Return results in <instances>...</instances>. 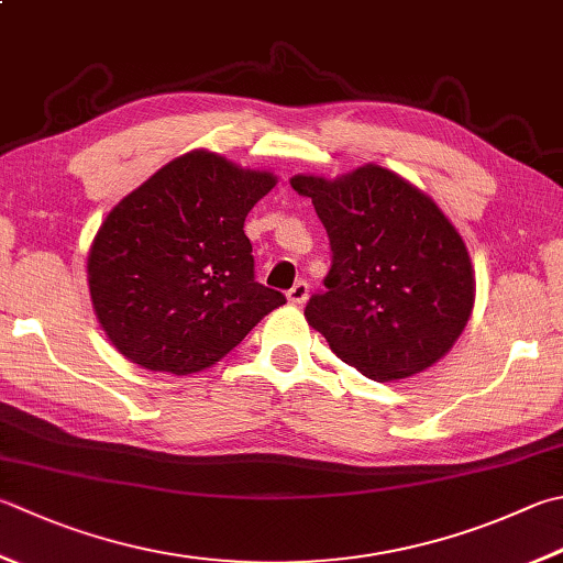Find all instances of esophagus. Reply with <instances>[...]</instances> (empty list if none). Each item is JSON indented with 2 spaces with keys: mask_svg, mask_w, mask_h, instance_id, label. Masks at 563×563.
Masks as SVG:
<instances>
[{
  "mask_svg": "<svg viewBox=\"0 0 563 563\" xmlns=\"http://www.w3.org/2000/svg\"><path fill=\"white\" fill-rule=\"evenodd\" d=\"M286 299H289V303L294 306H301L306 299H309V284H306L303 279L296 282L289 291H286Z\"/></svg>",
  "mask_w": 563,
  "mask_h": 563,
  "instance_id": "1",
  "label": "esophagus"
}]
</instances>
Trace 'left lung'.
Instances as JSON below:
<instances>
[{
	"mask_svg": "<svg viewBox=\"0 0 563 563\" xmlns=\"http://www.w3.org/2000/svg\"><path fill=\"white\" fill-rule=\"evenodd\" d=\"M331 242V269L306 321L369 379H401L449 353L468 323V250L433 200L382 166L338 181L294 176Z\"/></svg>",
	"mask_w": 563,
	"mask_h": 563,
	"instance_id": "8db88e82",
	"label": "left lung"
}]
</instances>
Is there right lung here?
I'll return each instance as SVG.
<instances>
[{"mask_svg":"<svg viewBox=\"0 0 563 563\" xmlns=\"http://www.w3.org/2000/svg\"><path fill=\"white\" fill-rule=\"evenodd\" d=\"M277 178L190 152L117 203L92 240L90 296L120 353L172 375L216 365L286 303L254 279L245 218Z\"/></svg>","mask_w":563,"mask_h":563,"instance_id":"add662e5","label":"right lung"}]
</instances>
